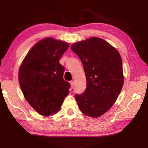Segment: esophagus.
Listing matches in <instances>:
<instances>
[{
  "label": "esophagus",
  "mask_w": 148,
  "mask_h": 148,
  "mask_svg": "<svg viewBox=\"0 0 148 148\" xmlns=\"http://www.w3.org/2000/svg\"><path fill=\"white\" fill-rule=\"evenodd\" d=\"M70 84H71V89H72V88H73V87H74V82L73 81H71V82H70Z\"/></svg>",
  "instance_id": "esophagus-1"
}]
</instances>
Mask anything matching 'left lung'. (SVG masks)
Here are the masks:
<instances>
[{
  "label": "left lung",
  "instance_id": "left-lung-1",
  "mask_svg": "<svg viewBox=\"0 0 148 148\" xmlns=\"http://www.w3.org/2000/svg\"><path fill=\"white\" fill-rule=\"evenodd\" d=\"M71 49L83 64L87 87L75 95L82 113L99 117L111 108L123 86L121 56L108 42L92 37L73 44Z\"/></svg>",
  "mask_w": 148,
  "mask_h": 148
}]
</instances>
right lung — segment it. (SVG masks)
<instances>
[{"label": "right lung", "mask_w": 148, "mask_h": 148, "mask_svg": "<svg viewBox=\"0 0 148 148\" xmlns=\"http://www.w3.org/2000/svg\"><path fill=\"white\" fill-rule=\"evenodd\" d=\"M69 43L46 38L34 45L19 70L20 87L26 101L40 114L49 116L61 108L71 85L63 79L59 63Z\"/></svg>", "instance_id": "obj_1"}]
</instances>
